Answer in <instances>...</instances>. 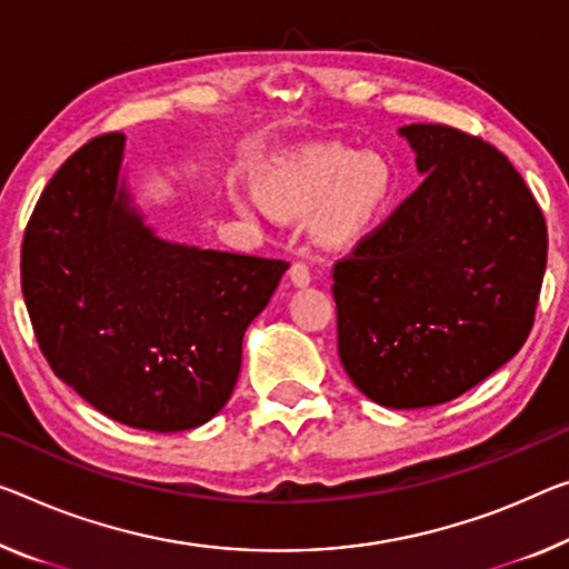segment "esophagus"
<instances>
[{
	"label": "esophagus",
	"instance_id": "esophagus-1",
	"mask_svg": "<svg viewBox=\"0 0 569 569\" xmlns=\"http://www.w3.org/2000/svg\"><path fill=\"white\" fill-rule=\"evenodd\" d=\"M290 282L295 287H308L312 282V274L308 264H302V261H295V264L290 267Z\"/></svg>",
	"mask_w": 569,
	"mask_h": 569
}]
</instances>
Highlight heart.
<instances>
[{
    "instance_id": "b5f03b06",
    "label": "heart",
    "mask_w": 569,
    "mask_h": 569,
    "mask_svg": "<svg viewBox=\"0 0 569 569\" xmlns=\"http://www.w3.org/2000/svg\"><path fill=\"white\" fill-rule=\"evenodd\" d=\"M395 178L387 160L340 144H310L277 160L261 174L259 198L231 196L239 213L261 206L284 221L308 218L310 236L322 247H353L387 213Z\"/></svg>"
}]
</instances>
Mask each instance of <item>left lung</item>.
<instances>
[{
  "label": "left lung",
  "instance_id": "8db88e82",
  "mask_svg": "<svg viewBox=\"0 0 569 569\" xmlns=\"http://www.w3.org/2000/svg\"><path fill=\"white\" fill-rule=\"evenodd\" d=\"M419 186L333 269L338 356L389 409L466 395L519 353L547 267V223L513 164L442 124L399 129Z\"/></svg>",
  "mask_w": 569,
  "mask_h": 569
}]
</instances>
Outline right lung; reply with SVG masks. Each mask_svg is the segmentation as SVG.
Segmentation results:
<instances>
[{
	"mask_svg": "<svg viewBox=\"0 0 569 569\" xmlns=\"http://www.w3.org/2000/svg\"><path fill=\"white\" fill-rule=\"evenodd\" d=\"M124 134L52 174L22 241V295L50 369L121 425L182 432L231 399L282 259L164 241L127 186Z\"/></svg>",
	"mask_w": 569,
	"mask_h": 569,
	"instance_id": "add662e5",
	"label": "right lung"
}]
</instances>
